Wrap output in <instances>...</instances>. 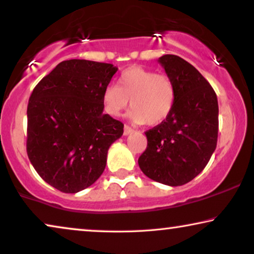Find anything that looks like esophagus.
Returning <instances> with one entry per match:
<instances>
[{"label":"esophagus","instance_id":"esophagus-1","mask_svg":"<svg viewBox=\"0 0 254 254\" xmlns=\"http://www.w3.org/2000/svg\"><path fill=\"white\" fill-rule=\"evenodd\" d=\"M134 131L133 128H130L129 126H127V125H125L124 127V135H129Z\"/></svg>","mask_w":254,"mask_h":254}]
</instances>
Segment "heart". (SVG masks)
<instances>
[{"label":"heart","instance_id":"b5f03b06","mask_svg":"<svg viewBox=\"0 0 254 254\" xmlns=\"http://www.w3.org/2000/svg\"><path fill=\"white\" fill-rule=\"evenodd\" d=\"M176 99L175 83L168 74L142 66L123 71L118 86L110 85L103 92L105 112L118 117L129 105V118L135 124L156 126L169 117Z\"/></svg>","mask_w":254,"mask_h":254}]
</instances>
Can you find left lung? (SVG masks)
<instances>
[{
    "instance_id": "obj_1",
    "label": "left lung",
    "mask_w": 254,
    "mask_h": 254,
    "mask_svg": "<svg viewBox=\"0 0 254 254\" xmlns=\"http://www.w3.org/2000/svg\"><path fill=\"white\" fill-rule=\"evenodd\" d=\"M175 83L173 111L147 130V148L139 157L147 177L170 187L195 179L209 162L218 137V101L209 81L179 56L159 58Z\"/></svg>"
}]
</instances>
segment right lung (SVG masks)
<instances>
[{
    "label": "right lung",
    "instance_id": "right-lung-1",
    "mask_svg": "<svg viewBox=\"0 0 254 254\" xmlns=\"http://www.w3.org/2000/svg\"><path fill=\"white\" fill-rule=\"evenodd\" d=\"M118 67L85 59L64 61L45 75L28 104L26 153L38 175L75 193L104 173L124 124L104 114L103 92Z\"/></svg>",
    "mask_w": 254,
    "mask_h": 254
}]
</instances>
